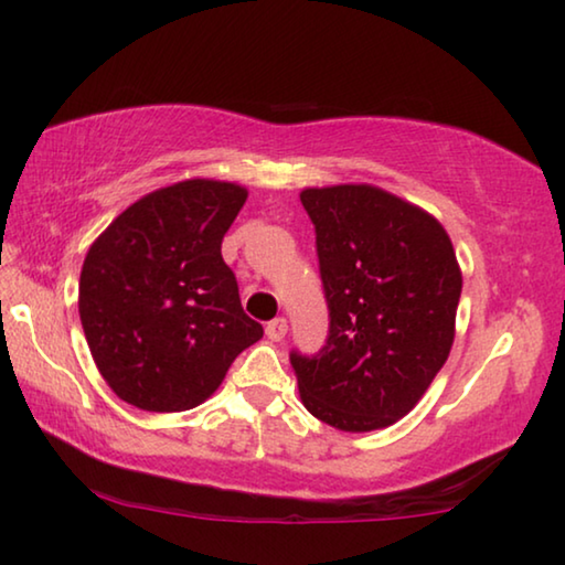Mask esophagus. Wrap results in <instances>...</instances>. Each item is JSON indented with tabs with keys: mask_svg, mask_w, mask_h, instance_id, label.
I'll list each match as a JSON object with an SVG mask.
<instances>
[{
	"mask_svg": "<svg viewBox=\"0 0 565 565\" xmlns=\"http://www.w3.org/2000/svg\"><path fill=\"white\" fill-rule=\"evenodd\" d=\"M286 331H289V323H286V319H274L266 323V337H269L271 341H281L286 337Z\"/></svg>",
	"mask_w": 565,
	"mask_h": 565,
	"instance_id": "1",
	"label": "esophagus"
}]
</instances>
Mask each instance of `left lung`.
Listing matches in <instances>:
<instances>
[{
  "label": "left lung",
  "instance_id": "1",
  "mask_svg": "<svg viewBox=\"0 0 565 565\" xmlns=\"http://www.w3.org/2000/svg\"><path fill=\"white\" fill-rule=\"evenodd\" d=\"M317 232L329 337L291 351L309 414L341 431L406 416L454 343L461 269L446 228L424 209L369 184L303 189Z\"/></svg>",
  "mask_w": 565,
  "mask_h": 565
}]
</instances>
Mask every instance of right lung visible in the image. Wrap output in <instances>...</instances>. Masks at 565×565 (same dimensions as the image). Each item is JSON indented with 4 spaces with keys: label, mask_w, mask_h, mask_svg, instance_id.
I'll list each match as a JSON object with an SVG mask.
<instances>
[{
    "label": "right lung",
    "mask_w": 565,
    "mask_h": 565,
    "mask_svg": "<svg viewBox=\"0 0 565 565\" xmlns=\"http://www.w3.org/2000/svg\"><path fill=\"white\" fill-rule=\"evenodd\" d=\"M244 202L246 189L228 181H179L134 202L92 244L79 319L99 374L127 404L194 408L264 337L222 259Z\"/></svg>",
    "instance_id": "add662e5"
}]
</instances>
